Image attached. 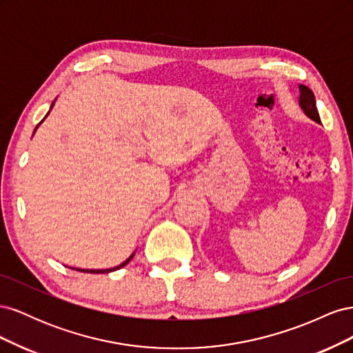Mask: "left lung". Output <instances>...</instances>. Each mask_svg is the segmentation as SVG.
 <instances>
[{
    "label": "left lung",
    "instance_id": "8db88e82",
    "mask_svg": "<svg viewBox=\"0 0 353 353\" xmlns=\"http://www.w3.org/2000/svg\"><path fill=\"white\" fill-rule=\"evenodd\" d=\"M299 91H301V99H299V104H301L302 110L307 117H311L312 121L321 123V119H319V113L316 110V103L314 92L309 90L306 85H299Z\"/></svg>",
    "mask_w": 353,
    "mask_h": 353
}]
</instances>
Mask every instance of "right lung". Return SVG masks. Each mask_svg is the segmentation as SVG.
I'll list each match as a JSON object with an SVG mask.
<instances>
[{
  "instance_id": "right-lung-1",
  "label": "right lung",
  "mask_w": 353,
  "mask_h": 353,
  "mask_svg": "<svg viewBox=\"0 0 353 353\" xmlns=\"http://www.w3.org/2000/svg\"><path fill=\"white\" fill-rule=\"evenodd\" d=\"M52 105H54V103L51 104V108H52ZM47 114H48V113H47ZM44 119H46V117H44ZM44 119H42V121H44ZM42 121H41V122H42ZM41 122H39V123H41ZM39 123H38V125H39ZM38 125H37V128H38ZM37 128H35V131H37ZM134 254H135V253H132V254L130 256V258H128L125 262H122L119 266H114V268H109V270H78V271H81V272H91V274H104V272H112V271H116V270H121V268H123V266L134 258ZM72 270H74V268H72Z\"/></svg>"
}]
</instances>
